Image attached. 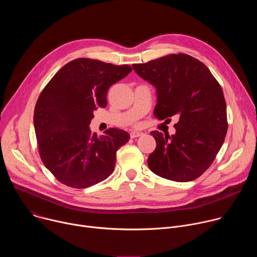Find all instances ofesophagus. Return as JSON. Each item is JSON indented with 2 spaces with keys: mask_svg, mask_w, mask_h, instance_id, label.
<instances>
[{
  "mask_svg": "<svg viewBox=\"0 0 257 257\" xmlns=\"http://www.w3.org/2000/svg\"><path fill=\"white\" fill-rule=\"evenodd\" d=\"M143 133L141 132V131H132L131 133H130V137L131 138H135V137H139V136H141Z\"/></svg>",
  "mask_w": 257,
  "mask_h": 257,
  "instance_id": "obj_1",
  "label": "esophagus"
}]
</instances>
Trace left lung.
Masks as SVG:
<instances>
[{
  "label": "left lung",
  "instance_id": "left-lung-1",
  "mask_svg": "<svg viewBox=\"0 0 257 257\" xmlns=\"http://www.w3.org/2000/svg\"><path fill=\"white\" fill-rule=\"evenodd\" d=\"M132 67L157 90L155 116L166 121L178 118L175 134L151 132L157 148L148 159L150 169L176 182L195 180L212 164L227 134V107L221 85L203 63L185 54Z\"/></svg>",
  "mask_w": 257,
  "mask_h": 257
}]
</instances>
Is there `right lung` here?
<instances>
[{"label": "right lung", "instance_id": "obj_1", "mask_svg": "<svg viewBox=\"0 0 257 257\" xmlns=\"http://www.w3.org/2000/svg\"><path fill=\"white\" fill-rule=\"evenodd\" d=\"M132 71L91 59H75L63 66L41 93L33 124L41 159L63 184L87 188L115 169L116 154L130 135L111 128L97 136L89 124L97 107L106 106L109 86Z\"/></svg>", "mask_w": 257, "mask_h": 257}]
</instances>
